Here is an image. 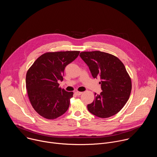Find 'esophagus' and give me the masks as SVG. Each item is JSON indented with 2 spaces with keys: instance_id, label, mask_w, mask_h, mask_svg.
Listing matches in <instances>:
<instances>
[{
  "instance_id": "obj_1",
  "label": "esophagus",
  "mask_w": 157,
  "mask_h": 157,
  "mask_svg": "<svg viewBox=\"0 0 157 157\" xmlns=\"http://www.w3.org/2000/svg\"><path fill=\"white\" fill-rule=\"evenodd\" d=\"M75 94H76L77 96H80V95H81V94H82V93H81V92H78V91H76V92H75Z\"/></svg>"
}]
</instances>
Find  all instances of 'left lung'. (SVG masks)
<instances>
[{"mask_svg": "<svg viewBox=\"0 0 157 157\" xmlns=\"http://www.w3.org/2000/svg\"><path fill=\"white\" fill-rule=\"evenodd\" d=\"M90 70L94 78H99L102 92L95 94L94 101L87 109L100 118L113 116L127 102L132 89V82L125 67L115 56L94 51L81 52L79 55Z\"/></svg>", "mask_w": 157, "mask_h": 157, "instance_id": "left-lung-1", "label": "left lung"}]
</instances>
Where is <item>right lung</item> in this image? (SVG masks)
<instances>
[{
    "instance_id": "obj_1",
    "label": "right lung",
    "mask_w": 157,
    "mask_h": 157,
    "mask_svg": "<svg viewBox=\"0 0 157 157\" xmlns=\"http://www.w3.org/2000/svg\"><path fill=\"white\" fill-rule=\"evenodd\" d=\"M79 52L46 53L33 63L26 75V88L31 104L42 117L55 119L64 114L70 106L73 92L59 87L65 67L73 62Z\"/></svg>"
}]
</instances>
